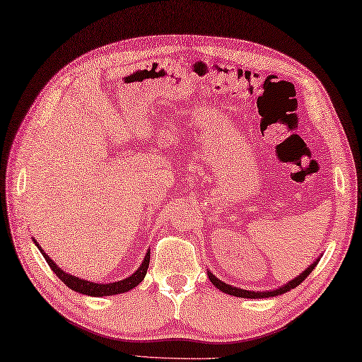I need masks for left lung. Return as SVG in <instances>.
Masks as SVG:
<instances>
[{
	"label": "left lung",
	"mask_w": 362,
	"mask_h": 362,
	"mask_svg": "<svg viewBox=\"0 0 362 362\" xmlns=\"http://www.w3.org/2000/svg\"><path fill=\"white\" fill-rule=\"evenodd\" d=\"M320 259H316L310 267H307V270H304L301 275L296 276L295 279L290 281V283H287L286 286L279 287L276 290H270V292H250V290H243V288H236V287H232L228 286L226 283H223L221 279H218L215 275H211V273L209 272V279L211 281V284H214L216 288L221 290V292L227 293V295H232V296H240V298H270V296H278V295H283L286 292H288V290L295 288L296 286H299L303 283V281L310 275L312 270L316 267V264H318Z\"/></svg>",
	"instance_id": "left-lung-1"
}]
</instances>
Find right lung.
Wrapping results in <instances>:
<instances>
[{
	"instance_id": "add662e5",
	"label": "right lung",
	"mask_w": 362,
	"mask_h": 362,
	"mask_svg": "<svg viewBox=\"0 0 362 362\" xmlns=\"http://www.w3.org/2000/svg\"><path fill=\"white\" fill-rule=\"evenodd\" d=\"M35 241V240H33ZM35 244H37V241H35ZM38 249L40 252L42 253L44 259L47 261L49 267L54 270L55 275L63 281V283L69 287L75 290V292L78 293H84V295H89V296H109V295H118V293H124V292H129V290H132L134 287H136L141 281L144 279L146 273H147V267H148V262H151V252H147V255L144 257V261L143 264H141L139 269L134 273V275L122 279V281H118V283H112V284H98V283H90V281H86V279H79L76 276H72L69 275V273L61 270L57 264L52 261L46 253L42 252V249L40 247Z\"/></svg>"
}]
</instances>
